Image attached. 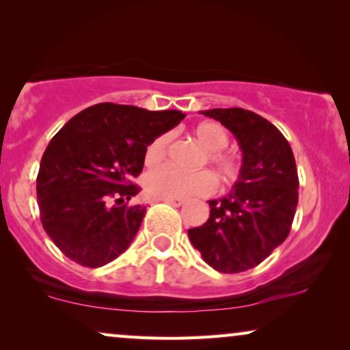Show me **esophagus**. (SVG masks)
<instances>
[{
	"mask_svg": "<svg viewBox=\"0 0 350 350\" xmlns=\"http://www.w3.org/2000/svg\"><path fill=\"white\" fill-rule=\"evenodd\" d=\"M165 204L174 205V207H181L185 204V199H162Z\"/></svg>",
	"mask_w": 350,
	"mask_h": 350,
	"instance_id": "1",
	"label": "esophagus"
}]
</instances>
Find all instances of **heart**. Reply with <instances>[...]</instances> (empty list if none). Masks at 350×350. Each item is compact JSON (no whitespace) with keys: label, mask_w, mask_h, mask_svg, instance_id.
<instances>
[{"label":"heart","mask_w":350,"mask_h":350,"mask_svg":"<svg viewBox=\"0 0 350 350\" xmlns=\"http://www.w3.org/2000/svg\"><path fill=\"white\" fill-rule=\"evenodd\" d=\"M196 142L204 148L207 161L223 180H234L239 174V164L224 150L229 142L228 132L217 122H200L194 127ZM169 135H159L145 150V164L154 167L165 157ZM146 193L156 199H183L189 196L208 194L215 188V180L210 172H181L175 167L162 165L145 176Z\"/></svg>","instance_id":"b5f03b06"}]
</instances>
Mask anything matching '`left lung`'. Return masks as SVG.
Here are the masks:
<instances>
[{
    "instance_id": "8db88e82",
    "label": "left lung",
    "mask_w": 350,
    "mask_h": 350,
    "mask_svg": "<svg viewBox=\"0 0 350 350\" xmlns=\"http://www.w3.org/2000/svg\"><path fill=\"white\" fill-rule=\"evenodd\" d=\"M236 137L242 165L232 189L208 200L210 217L188 231L204 261L224 274L252 269L290 234L298 205V170L290 143L274 124L243 108L200 111Z\"/></svg>"
}]
</instances>
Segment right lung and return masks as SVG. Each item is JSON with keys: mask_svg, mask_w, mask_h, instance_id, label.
Here are the masks:
<instances>
[{"mask_svg": "<svg viewBox=\"0 0 350 350\" xmlns=\"http://www.w3.org/2000/svg\"><path fill=\"white\" fill-rule=\"evenodd\" d=\"M178 109L148 111L98 103L76 114L42 154L36 178L41 223L65 256L85 267L116 260L137 236L145 205H127L156 137L185 119Z\"/></svg>", "mask_w": 350, "mask_h": 350, "instance_id": "obj_1", "label": "right lung"}]
</instances>
